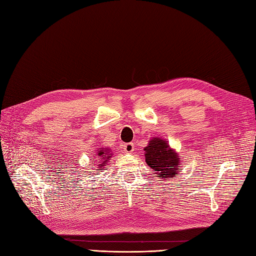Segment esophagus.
<instances>
[{
	"instance_id": "1",
	"label": "esophagus",
	"mask_w": 256,
	"mask_h": 256,
	"mask_svg": "<svg viewBox=\"0 0 256 256\" xmlns=\"http://www.w3.org/2000/svg\"><path fill=\"white\" fill-rule=\"evenodd\" d=\"M124 152L127 153H132L134 150V146L132 142H129V144H124Z\"/></svg>"
}]
</instances>
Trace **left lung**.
Instances as JSON below:
<instances>
[{"label":"left lung","mask_w":256,"mask_h":256,"mask_svg":"<svg viewBox=\"0 0 256 256\" xmlns=\"http://www.w3.org/2000/svg\"><path fill=\"white\" fill-rule=\"evenodd\" d=\"M144 151L146 164L156 171L158 178L171 180L175 178L178 172L182 171L180 166H182L180 158L170 148L166 140L158 137L153 138L144 148Z\"/></svg>","instance_id":"8db88e82"}]
</instances>
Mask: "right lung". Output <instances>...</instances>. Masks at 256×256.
<instances>
[{
	"mask_svg": "<svg viewBox=\"0 0 256 256\" xmlns=\"http://www.w3.org/2000/svg\"><path fill=\"white\" fill-rule=\"evenodd\" d=\"M110 152L112 151H108L107 149H102L100 151L98 152V156L100 158V162L98 164V168H104L105 166H107V162H108V160H110L112 158Z\"/></svg>",
	"mask_w": 256,
	"mask_h": 256,
	"instance_id": "add662e5",
	"label": "right lung"
}]
</instances>
